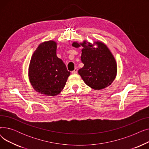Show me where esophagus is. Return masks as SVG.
<instances>
[{
	"mask_svg": "<svg viewBox=\"0 0 149 149\" xmlns=\"http://www.w3.org/2000/svg\"><path fill=\"white\" fill-rule=\"evenodd\" d=\"M78 72V69L77 68H75L74 70L72 71V74H77Z\"/></svg>",
	"mask_w": 149,
	"mask_h": 149,
	"instance_id": "1",
	"label": "esophagus"
}]
</instances>
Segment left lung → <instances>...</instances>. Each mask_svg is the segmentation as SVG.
Returning a JSON list of instances; mask_svg holds the SVG:
<instances>
[{
	"mask_svg": "<svg viewBox=\"0 0 149 149\" xmlns=\"http://www.w3.org/2000/svg\"><path fill=\"white\" fill-rule=\"evenodd\" d=\"M93 45L84 41L82 43L74 42L75 48L83 47L81 60L84 66L79 70V74L84 82L95 90L104 89L111 85L115 79L117 65L115 59L107 46L100 42Z\"/></svg>",
	"mask_w": 149,
	"mask_h": 149,
	"instance_id": "obj_1",
	"label": "left lung"
}]
</instances>
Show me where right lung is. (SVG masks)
<instances>
[{"label": "right lung", "mask_w": 149, "mask_h": 149, "mask_svg": "<svg viewBox=\"0 0 149 149\" xmlns=\"http://www.w3.org/2000/svg\"><path fill=\"white\" fill-rule=\"evenodd\" d=\"M57 43L45 42L37 47L29 66V79L33 88L46 95L55 96L65 86L70 72L56 54Z\"/></svg>", "instance_id": "1"}]
</instances>
